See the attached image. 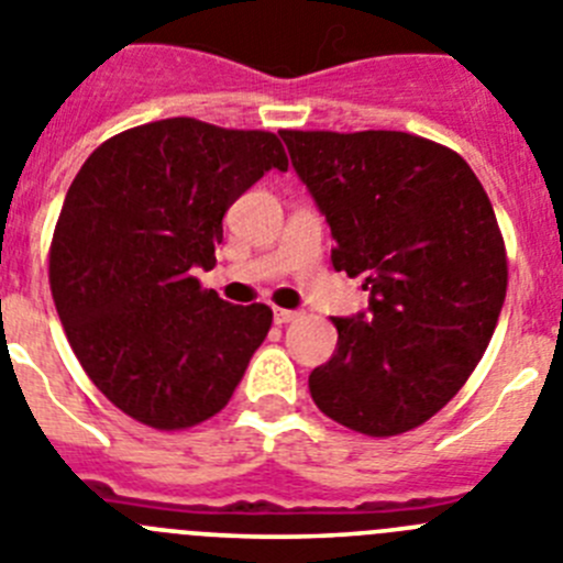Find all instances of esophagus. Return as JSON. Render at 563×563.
Here are the masks:
<instances>
[{
	"mask_svg": "<svg viewBox=\"0 0 563 563\" xmlns=\"http://www.w3.org/2000/svg\"><path fill=\"white\" fill-rule=\"evenodd\" d=\"M294 319H300V311H288V308H275V322L277 325H288Z\"/></svg>",
	"mask_w": 563,
	"mask_h": 563,
	"instance_id": "1",
	"label": "esophagus"
}]
</instances>
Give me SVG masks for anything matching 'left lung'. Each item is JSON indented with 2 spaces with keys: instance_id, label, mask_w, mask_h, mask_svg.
<instances>
[{
  "instance_id": "left-lung-1",
  "label": "left lung",
  "mask_w": 563,
  "mask_h": 563,
  "mask_svg": "<svg viewBox=\"0 0 563 563\" xmlns=\"http://www.w3.org/2000/svg\"><path fill=\"white\" fill-rule=\"evenodd\" d=\"M331 224L333 269L364 275L367 313L333 317L331 362L308 376L322 412L393 438L452 401L508 291L494 207L457 151L407 131H280Z\"/></svg>"
}]
</instances>
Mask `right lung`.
<instances>
[{"label": "right lung", "mask_w": 563, "mask_h": 563, "mask_svg": "<svg viewBox=\"0 0 563 563\" xmlns=\"http://www.w3.org/2000/svg\"><path fill=\"white\" fill-rule=\"evenodd\" d=\"M288 156L272 131L170 118L89 154L49 244L55 311L86 376L129 418L190 429L227 407L272 328L263 302L201 288L221 219Z\"/></svg>", "instance_id": "add662e5"}]
</instances>
